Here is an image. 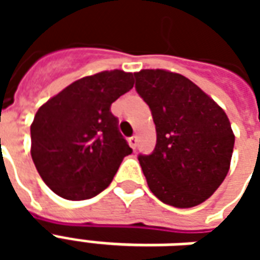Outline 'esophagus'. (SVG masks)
Instances as JSON below:
<instances>
[{
	"label": "esophagus",
	"instance_id": "obj_1",
	"mask_svg": "<svg viewBox=\"0 0 260 260\" xmlns=\"http://www.w3.org/2000/svg\"><path fill=\"white\" fill-rule=\"evenodd\" d=\"M138 136H131L129 138V145H131V147H132V149H136V147H138Z\"/></svg>",
	"mask_w": 260,
	"mask_h": 260
}]
</instances>
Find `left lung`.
Masks as SVG:
<instances>
[{
    "label": "left lung",
    "mask_w": 260,
    "mask_h": 260,
    "mask_svg": "<svg viewBox=\"0 0 260 260\" xmlns=\"http://www.w3.org/2000/svg\"><path fill=\"white\" fill-rule=\"evenodd\" d=\"M134 76L157 134L154 150L138 156L147 185L170 206L201 205L229 173L235 138L227 115L182 75L143 69Z\"/></svg>",
    "instance_id": "8db88e82"
}]
</instances>
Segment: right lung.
<instances>
[{
  "label": "right lung",
  "instance_id": "right-lung-1",
  "mask_svg": "<svg viewBox=\"0 0 260 260\" xmlns=\"http://www.w3.org/2000/svg\"><path fill=\"white\" fill-rule=\"evenodd\" d=\"M132 87V74L104 71L71 83L39 108L30 153L51 191L85 201L111 184L122 158L132 153L111 104Z\"/></svg>",
  "mask_w": 260,
  "mask_h": 260
}]
</instances>
